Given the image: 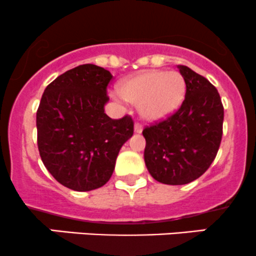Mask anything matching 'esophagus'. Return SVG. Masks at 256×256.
Wrapping results in <instances>:
<instances>
[{"mask_svg": "<svg viewBox=\"0 0 256 256\" xmlns=\"http://www.w3.org/2000/svg\"><path fill=\"white\" fill-rule=\"evenodd\" d=\"M142 130H143V126L141 125V124H140V122L134 124V132H136V134H141Z\"/></svg>", "mask_w": 256, "mask_h": 256, "instance_id": "1", "label": "esophagus"}]
</instances>
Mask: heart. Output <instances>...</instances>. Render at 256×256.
I'll return each instance as SVG.
<instances>
[{
	"label": "heart",
	"instance_id": "heart-1",
	"mask_svg": "<svg viewBox=\"0 0 256 256\" xmlns=\"http://www.w3.org/2000/svg\"><path fill=\"white\" fill-rule=\"evenodd\" d=\"M184 80L178 72L150 70L125 78L119 94L134 104L148 122H159L178 108L184 97Z\"/></svg>",
	"mask_w": 256,
	"mask_h": 256
}]
</instances>
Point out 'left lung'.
Masks as SVG:
<instances>
[{
    "instance_id": "obj_1",
    "label": "left lung",
    "mask_w": 256,
    "mask_h": 256,
    "mask_svg": "<svg viewBox=\"0 0 256 256\" xmlns=\"http://www.w3.org/2000/svg\"><path fill=\"white\" fill-rule=\"evenodd\" d=\"M186 96L176 113L143 130L144 162L152 178L165 184H186L214 162L222 137L224 106L209 80L178 66Z\"/></svg>"
}]
</instances>
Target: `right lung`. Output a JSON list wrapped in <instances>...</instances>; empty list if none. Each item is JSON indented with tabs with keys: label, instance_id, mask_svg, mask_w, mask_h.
I'll return each instance as SVG.
<instances>
[{
	"label": "right lung",
	"instance_id": "right-lung-1",
	"mask_svg": "<svg viewBox=\"0 0 256 256\" xmlns=\"http://www.w3.org/2000/svg\"><path fill=\"white\" fill-rule=\"evenodd\" d=\"M112 74L82 64L53 80L36 113L42 162L60 184L78 192L104 186L122 144L134 134L130 116L104 113Z\"/></svg>",
	"mask_w": 256,
	"mask_h": 256
}]
</instances>
